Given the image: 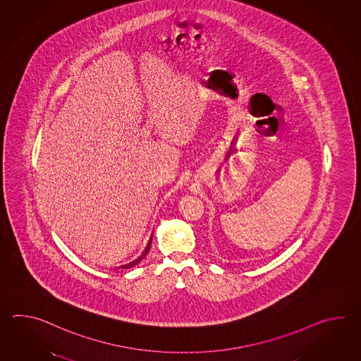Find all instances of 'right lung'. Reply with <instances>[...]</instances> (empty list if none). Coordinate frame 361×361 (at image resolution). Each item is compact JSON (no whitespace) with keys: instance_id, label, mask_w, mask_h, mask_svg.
<instances>
[{"instance_id":"obj_1","label":"right lung","mask_w":361,"mask_h":361,"mask_svg":"<svg viewBox=\"0 0 361 361\" xmlns=\"http://www.w3.org/2000/svg\"><path fill=\"white\" fill-rule=\"evenodd\" d=\"M151 243H152V238H149V241H148V244H147L145 252L140 254L138 258H134V259H131V261L126 262V263H123V264H120L117 269H130V267H133V266L138 264L139 262L142 261V259L146 257L147 253H148V250H149V247H151Z\"/></svg>"}]
</instances>
